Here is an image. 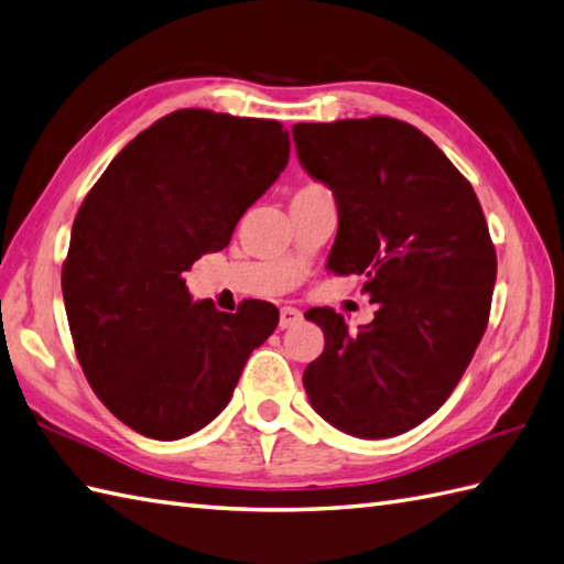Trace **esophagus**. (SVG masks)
Segmentation results:
<instances>
[{"mask_svg":"<svg viewBox=\"0 0 564 564\" xmlns=\"http://www.w3.org/2000/svg\"><path fill=\"white\" fill-rule=\"evenodd\" d=\"M299 321H302V311L294 306H282V311H280V328L282 330L292 328V325H296Z\"/></svg>","mask_w":564,"mask_h":564,"instance_id":"esophagus-1","label":"esophagus"}]
</instances>
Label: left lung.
<instances>
[{"label":"left lung","instance_id":"8db88e82","mask_svg":"<svg viewBox=\"0 0 564 564\" xmlns=\"http://www.w3.org/2000/svg\"><path fill=\"white\" fill-rule=\"evenodd\" d=\"M292 137L337 203L328 270L361 274L377 304L359 330L333 308L306 311L325 335L304 371L308 400L361 440L403 434L446 403L490 318L497 253L478 195L403 120L299 122Z\"/></svg>","mask_w":564,"mask_h":564}]
</instances>
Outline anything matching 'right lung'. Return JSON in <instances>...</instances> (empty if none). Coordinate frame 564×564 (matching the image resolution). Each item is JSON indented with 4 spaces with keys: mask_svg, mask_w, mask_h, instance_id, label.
I'll return each mask as SVG.
<instances>
[{
    "mask_svg": "<svg viewBox=\"0 0 564 564\" xmlns=\"http://www.w3.org/2000/svg\"><path fill=\"white\" fill-rule=\"evenodd\" d=\"M290 161L278 120L183 108L110 161L84 197L62 265L74 349L98 400L149 440H183L227 408L246 361L280 323L193 302L183 272L227 248Z\"/></svg>",
    "mask_w": 564,
    "mask_h": 564,
    "instance_id": "right-lung-1",
    "label": "right lung"
}]
</instances>
